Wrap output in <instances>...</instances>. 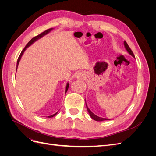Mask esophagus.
<instances>
[{
	"label": "esophagus",
	"instance_id": "1",
	"mask_svg": "<svg viewBox=\"0 0 156 156\" xmlns=\"http://www.w3.org/2000/svg\"><path fill=\"white\" fill-rule=\"evenodd\" d=\"M75 77L77 79H83L85 77V73L83 72H78L75 73Z\"/></svg>",
	"mask_w": 156,
	"mask_h": 156
}]
</instances>
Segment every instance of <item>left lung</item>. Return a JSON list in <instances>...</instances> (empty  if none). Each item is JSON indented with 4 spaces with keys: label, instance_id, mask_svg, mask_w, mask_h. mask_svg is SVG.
Here are the masks:
<instances>
[{
    "label": "left lung",
    "instance_id": "8db88e82",
    "mask_svg": "<svg viewBox=\"0 0 156 156\" xmlns=\"http://www.w3.org/2000/svg\"><path fill=\"white\" fill-rule=\"evenodd\" d=\"M124 47H125L126 49L127 50V52H128V53H129L130 55H131L132 56H133V58H135V55H134V54L133 53V52H132L131 49H130V48L129 47V45H127V44L126 43V41H124ZM86 107H87V111H88V113H89L90 116V117L92 118V119L93 120H96V121H99V122H100V121H103V120H110V119H105V118H101V117H100V116H96V115H94V113H93L89 109V108L88 107V106H87V103H86Z\"/></svg>",
    "mask_w": 156,
    "mask_h": 156
}]
</instances>
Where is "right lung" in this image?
Masks as SVG:
<instances>
[{
  "label": "right lung",
  "mask_w": 156,
  "mask_h": 156,
  "mask_svg": "<svg viewBox=\"0 0 156 156\" xmlns=\"http://www.w3.org/2000/svg\"><path fill=\"white\" fill-rule=\"evenodd\" d=\"M52 30H53V29H49L46 30H45V31H44V32L41 33L40 34H39V35H37V36H36L34 37H33L32 39H31V40L29 41V43H28V44H27V45L25 46V48L24 49H23V50L21 51V54H20V56H19V58H18V59H17V67H18L19 62H20V60H21V56H22V55H23V53H24V52H25V51L27 49V48H29V47L30 45H31L33 43H34V42H35V41H37V40H39L40 38H41V37H43L44 36H45V35H46V34H48V33H49V32H51ZM68 87H69V83H67V84H66V87L65 93L68 91ZM57 113H58V112H56V113H55L54 115H51V116H48V118H52V117H53V116H55L56 114H57Z\"/></svg>",
  "instance_id": "right-lung-1"
}]
</instances>
